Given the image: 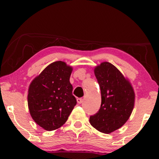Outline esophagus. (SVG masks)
I'll list each match as a JSON object with an SVG mask.
<instances>
[{
  "instance_id": "34e87169",
  "label": "esophagus",
  "mask_w": 159,
  "mask_h": 159,
  "mask_svg": "<svg viewBox=\"0 0 159 159\" xmlns=\"http://www.w3.org/2000/svg\"><path fill=\"white\" fill-rule=\"evenodd\" d=\"M83 101H84V99H83V98H77V103H79V104L82 103V102H83Z\"/></svg>"
}]
</instances>
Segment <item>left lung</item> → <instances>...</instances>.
<instances>
[{"label":"left lung","mask_w":159,"mask_h":159,"mask_svg":"<svg viewBox=\"0 0 159 159\" xmlns=\"http://www.w3.org/2000/svg\"><path fill=\"white\" fill-rule=\"evenodd\" d=\"M94 73L101 89V105L90 117V123L99 132L110 134L129 119L135 94L129 80L111 63L102 62L95 67Z\"/></svg>","instance_id":"left-lung-1"}]
</instances>
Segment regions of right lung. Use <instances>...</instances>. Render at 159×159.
<instances>
[{
    "label": "right lung",
    "mask_w": 159,
    "mask_h": 159,
    "mask_svg": "<svg viewBox=\"0 0 159 159\" xmlns=\"http://www.w3.org/2000/svg\"><path fill=\"white\" fill-rule=\"evenodd\" d=\"M73 68L61 61L51 63L32 80L27 103L36 124L47 131L64 125L77 104L69 82Z\"/></svg>",
    "instance_id": "obj_1"
}]
</instances>
